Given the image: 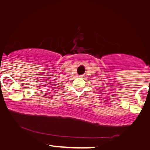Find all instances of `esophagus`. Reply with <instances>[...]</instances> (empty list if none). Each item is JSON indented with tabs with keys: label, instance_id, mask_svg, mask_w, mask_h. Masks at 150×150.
<instances>
[{
	"label": "esophagus",
	"instance_id": "esophagus-1",
	"mask_svg": "<svg viewBox=\"0 0 150 150\" xmlns=\"http://www.w3.org/2000/svg\"><path fill=\"white\" fill-rule=\"evenodd\" d=\"M80 77H81V78H82V77H83V75H80Z\"/></svg>",
	"mask_w": 150,
	"mask_h": 150
}]
</instances>
